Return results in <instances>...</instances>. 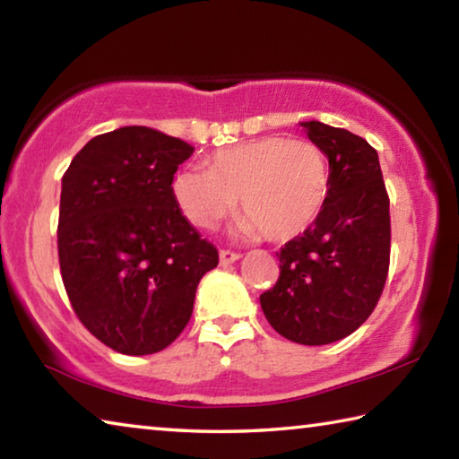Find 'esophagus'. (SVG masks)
Instances as JSON below:
<instances>
[{"mask_svg": "<svg viewBox=\"0 0 459 459\" xmlns=\"http://www.w3.org/2000/svg\"><path fill=\"white\" fill-rule=\"evenodd\" d=\"M219 257H221V265H230V263L240 259V255L235 251H227V248H222V251L219 253Z\"/></svg>", "mask_w": 459, "mask_h": 459, "instance_id": "esophagus-1", "label": "esophagus"}]
</instances>
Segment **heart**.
Segmentation results:
<instances>
[{"label":"heart","instance_id":"heart-1","mask_svg":"<svg viewBox=\"0 0 459 459\" xmlns=\"http://www.w3.org/2000/svg\"><path fill=\"white\" fill-rule=\"evenodd\" d=\"M176 204L194 227L214 229L237 204L243 237L261 232L283 243L320 219L330 196V166L306 139L265 135L214 152L206 169L184 168L174 176Z\"/></svg>","mask_w":459,"mask_h":459}]
</instances>
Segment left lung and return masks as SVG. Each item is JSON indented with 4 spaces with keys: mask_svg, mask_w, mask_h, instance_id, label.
<instances>
[{
    "mask_svg": "<svg viewBox=\"0 0 459 459\" xmlns=\"http://www.w3.org/2000/svg\"><path fill=\"white\" fill-rule=\"evenodd\" d=\"M301 127L328 155V204L277 253L279 279L261 295V307L283 338L322 346L351 336L377 307L391 259V216L378 153L367 139L320 121Z\"/></svg>",
    "mask_w": 459,
    "mask_h": 459,
    "instance_id": "8db88e82",
    "label": "left lung"
}]
</instances>
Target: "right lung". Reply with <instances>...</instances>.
Returning <instances> with one entry per match:
<instances>
[{"label":"right lung","mask_w":459,"mask_h":459,"mask_svg":"<svg viewBox=\"0 0 459 459\" xmlns=\"http://www.w3.org/2000/svg\"><path fill=\"white\" fill-rule=\"evenodd\" d=\"M194 147L142 126L92 137L62 176L58 261L74 314L121 354L168 348L219 251L186 221L172 182Z\"/></svg>","instance_id":"obj_1"}]
</instances>
